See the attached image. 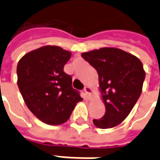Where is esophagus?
Masks as SVG:
<instances>
[{
	"mask_svg": "<svg viewBox=\"0 0 160 160\" xmlns=\"http://www.w3.org/2000/svg\"><path fill=\"white\" fill-rule=\"evenodd\" d=\"M84 92H85L87 97H88V98H90L91 94H92V88H89V87H85V88H84Z\"/></svg>",
	"mask_w": 160,
	"mask_h": 160,
	"instance_id": "obj_1",
	"label": "esophagus"
}]
</instances>
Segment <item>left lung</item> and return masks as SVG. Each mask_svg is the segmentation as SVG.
<instances>
[{
    "mask_svg": "<svg viewBox=\"0 0 160 160\" xmlns=\"http://www.w3.org/2000/svg\"><path fill=\"white\" fill-rule=\"evenodd\" d=\"M97 71L99 88L105 105L101 118L93 119L99 128H112L128 116L140 97L145 72L140 59L117 48H102L81 54Z\"/></svg>",
    "mask_w": 160,
    "mask_h": 160,
    "instance_id": "obj_1",
    "label": "left lung"
}]
</instances>
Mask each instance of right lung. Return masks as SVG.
Wrapping results in <instances>:
<instances>
[{"label": "right lung", "instance_id": "add662e5", "mask_svg": "<svg viewBox=\"0 0 160 160\" xmlns=\"http://www.w3.org/2000/svg\"><path fill=\"white\" fill-rule=\"evenodd\" d=\"M71 56L62 48L49 45L25 54L18 63V86L23 99L46 124L66 122L76 103L83 100L72 88L71 75L63 72Z\"/></svg>", "mask_w": 160, "mask_h": 160}]
</instances>
